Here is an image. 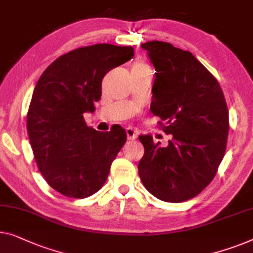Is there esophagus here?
<instances>
[{
  "label": "esophagus",
  "instance_id": "1",
  "mask_svg": "<svg viewBox=\"0 0 253 253\" xmlns=\"http://www.w3.org/2000/svg\"><path fill=\"white\" fill-rule=\"evenodd\" d=\"M126 135L129 140H134V139L138 138V131L134 130L133 127H126Z\"/></svg>",
  "mask_w": 253,
  "mask_h": 253
}]
</instances>
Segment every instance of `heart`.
<instances>
[{
  "label": "heart",
  "instance_id": "1",
  "mask_svg": "<svg viewBox=\"0 0 253 253\" xmlns=\"http://www.w3.org/2000/svg\"><path fill=\"white\" fill-rule=\"evenodd\" d=\"M135 65H137V66H141V67H148V66L146 65V64H144V63H138V64H135ZM148 68H149V67H148Z\"/></svg>",
  "mask_w": 253,
  "mask_h": 253
}]
</instances>
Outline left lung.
Returning <instances> with one entry per match:
<instances>
[{"label": "left lung", "instance_id": "1", "mask_svg": "<svg viewBox=\"0 0 253 253\" xmlns=\"http://www.w3.org/2000/svg\"><path fill=\"white\" fill-rule=\"evenodd\" d=\"M155 73L151 111L172 134L166 147L140 135L145 154L139 177L149 193L164 202H184L212 181L224 159L228 109L214 76L189 51L168 42L141 44Z\"/></svg>", "mask_w": 253, "mask_h": 253}]
</instances>
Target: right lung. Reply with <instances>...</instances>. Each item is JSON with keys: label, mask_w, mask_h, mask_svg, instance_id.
Segmentation results:
<instances>
[{"label": "right lung", "mask_w": 253, "mask_h": 253, "mask_svg": "<svg viewBox=\"0 0 253 253\" xmlns=\"http://www.w3.org/2000/svg\"><path fill=\"white\" fill-rule=\"evenodd\" d=\"M132 46L94 44L63 54L36 83L27 114V132L39 170L53 189L84 199L97 193L126 141L120 126L100 132L86 126L111 69L133 57Z\"/></svg>", "instance_id": "obj_1"}]
</instances>
